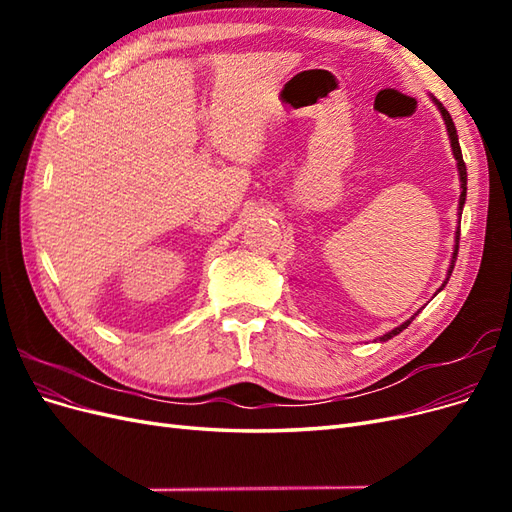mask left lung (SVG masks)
<instances>
[{
    "instance_id": "left-lung-1",
    "label": "left lung",
    "mask_w": 512,
    "mask_h": 512,
    "mask_svg": "<svg viewBox=\"0 0 512 512\" xmlns=\"http://www.w3.org/2000/svg\"><path fill=\"white\" fill-rule=\"evenodd\" d=\"M431 98V102L438 106V111H440V115H442V119H444V123H446V132H448V141H451V149H453V156H455V160H457V170H459V185H461V194H459V207H457V215H459V222H461V211H463V205H466V194H468V173H466V162H463V156H461V147H459V136H457V128H455V123H453V119H451V115H448V111L446 108L433 98V96H429ZM459 235H461V230H459V224H457V230H455V247H453V256H451V265H448V271H446V280L442 282V286L438 288V292L440 290H444V286L448 284V277H451V273H453V269H455V260H457V250H459ZM418 312H421V309H418ZM418 312L412 316V318H408L404 324H399V327H395L393 331H389V333H384V335H380L378 337V342H389V339H393L395 335H399L401 331L404 329H408V324L418 316Z\"/></svg>"
}]
</instances>
